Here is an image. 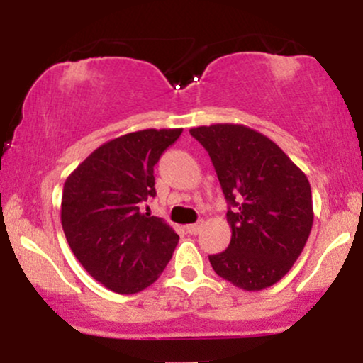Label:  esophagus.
Returning a JSON list of instances; mask_svg holds the SVG:
<instances>
[{
	"label": "esophagus",
	"instance_id": "1",
	"mask_svg": "<svg viewBox=\"0 0 363 363\" xmlns=\"http://www.w3.org/2000/svg\"><path fill=\"white\" fill-rule=\"evenodd\" d=\"M201 228H203V222H199V223L187 225V227H186V230H187V234H191V235H196V234H199V232H201Z\"/></svg>",
	"mask_w": 363,
	"mask_h": 363
}]
</instances>
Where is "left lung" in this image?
<instances>
[{
	"mask_svg": "<svg viewBox=\"0 0 363 363\" xmlns=\"http://www.w3.org/2000/svg\"><path fill=\"white\" fill-rule=\"evenodd\" d=\"M189 133L210 155L228 203L232 239L210 256L215 273L242 290L268 289L290 272L309 239V179L274 141L244 124Z\"/></svg>",
	"mask_w": 363,
	"mask_h": 363,
	"instance_id": "8db88e82",
	"label": "left lung"
}]
</instances>
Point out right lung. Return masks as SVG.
Here are the masks:
<instances>
[{
    "mask_svg": "<svg viewBox=\"0 0 363 363\" xmlns=\"http://www.w3.org/2000/svg\"><path fill=\"white\" fill-rule=\"evenodd\" d=\"M181 133V128L128 133L94 150L66 179L61 198L66 240L90 277L112 291L145 290L172 257L176 230L141 206L157 194L153 167Z\"/></svg>",
    "mask_w": 363,
    "mask_h": 363,
    "instance_id": "add662e5",
    "label": "right lung"
}]
</instances>
